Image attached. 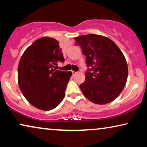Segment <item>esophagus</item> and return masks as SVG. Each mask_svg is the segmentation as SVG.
<instances>
[{"label": "esophagus", "instance_id": "34e87169", "mask_svg": "<svg viewBox=\"0 0 147 147\" xmlns=\"http://www.w3.org/2000/svg\"><path fill=\"white\" fill-rule=\"evenodd\" d=\"M71 72H72V74H73V76H75L76 74L78 73V72H76V71H72Z\"/></svg>", "mask_w": 147, "mask_h": 147}]
</instances>
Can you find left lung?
<instances>
[{"mask_svg": "<svg viewBox=\"0 0 147 147\" xmlns=\"http://www.w3.org/2000/svg\"><path fill=\"white\" fill-rule=\"evenodd\" d=\"M74 39L86 55L88 67L85 81L80 86L82 93L95 104L112 102L127 80L128 65L123 53L113 41L104 36L89 34Z\"/></svg>", "mask_w": 147, "mask_h": 147, "instance_id": "8db88e82", "label": "left lung"}]
</instances>
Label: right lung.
<instances>
[{
	"mask_svg": "<svg viewBox=\"0 0 147 147\" xmlns=\"http://www.w3.org/2000/svg\"><path fill=\"white\" fill-rule=\"evenodd\" d=\"M64 61L59 41L53 38L38 39L27 48L18 67V83L30 104L43 110L53 109L65 96L71 71L56 70L57 62Z\"/></svg>",
	"mask_w": 147,
	"mask_h": 147,
	"instance_id": "1",
	"label": "right lung"
}]
</instances>
